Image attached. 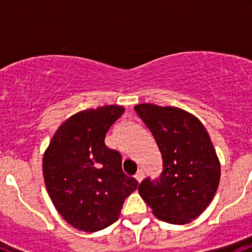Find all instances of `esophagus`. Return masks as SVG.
<instances>
[{
	"label": "esophagus",
	"instance_id": "obj_1",
	"mask_svg": "<svg viewBox=\"0 0 252 252\" xmlns=\"http://www.w3.org/2000/svg\"><path fill=\"white\" fill-rule=\"evenodd\" d=\"M135 179H136L139 183H141V180L144 179V171H142V170L137 171L136 174H135Z\"/></svg>",
	"mask_w": 252,
	"mask_h": 252
}]
</instances>
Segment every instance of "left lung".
Wrapping results in <instances>:
<instances>
[{"label": "left lung", "mask_w": 252, "mask_h": 252, "mask_svg": "<svg viewBox=\"0 0 252 252\" xmlns=\"http://www.w3.org/2000/svg\"><path fill=\"white\" fill-rule=\"evenodd\" d=\"M161 153L162 171L139 187L142 199L159 220L184 224L197 218L216 194L221 165L202 122L177 107L135 106Z\"/></svg>", "instance_id": "1"}]
</instances>
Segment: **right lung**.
Returning a JSON list of instances; mask_svg holds the SVG:
<instances>
[{
	"label": "right lung",
	"mask_w": 252,
	"mask_h": 252,
	"mask_svg": "<svg viewBox=\"0 0 252 252\" xmlns=\"http://www.w3.org/2000/svg\"><path fill=\"white\" fill-rule=\"evenodd\" d=\"M125 108L81 111L60 125L44 153L43 173L51 201L77 230L95 232L119 220L136 179L122 171L119 151L104 144L107 131Z\"/></svg>",
	"instance_id": "add662e5"
}]
</instances>
